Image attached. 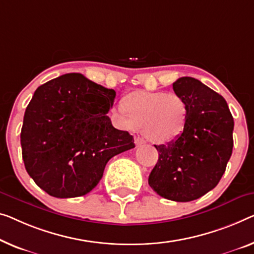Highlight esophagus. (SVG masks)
<instances>
[{
  "mask_svg": "<svg viewBox=\"0 0 254 254\" xmlns=\"http://www.w3.org/2000/svg\"><path fill=\"white\" fill-rule=\"evenodd\" d=\"M134 142H135V145H137L138 147H140V146L145 145L146 140L143 139V138H141V137H137V138H135V140H134Z\"/></svg>",
  "mask_w": 254,
  "mask_h": 254,
  "instance_id": "obj_1",
  "label": "esophagus"
}]
</instances>
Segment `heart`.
Masks as SVG:
<instances>
[{
    "instance_id": "obj_1",
    "label": "heart",
    "mask_w": 254,
    "mask_h": 254,
    "mask_svg": "<svg viewBox=\"0 0 254 254\" xmlns=\"http://www.w3.org/2000/svg\"><path fill=\"white\" fill-rule=\"evenodd\" d=\"M188 114L187 105L180 96L165 92L130 93L117 108L123 122L142 130L155 142H166L183 133Z\"/></svg>"
}]
</instances>
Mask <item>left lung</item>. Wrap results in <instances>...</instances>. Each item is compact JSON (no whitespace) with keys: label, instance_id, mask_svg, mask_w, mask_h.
<instances>
[{"label":"left lung","instance_id":"obj_1","mask_svg":"<svg viewBox=\"0 0 254 254\" xmlns=\"http://www.w3.org/2000/svg\"><path fill=\"white\" fill-rule=\"evenodd\" d=\"M173 91L187 105L185 128L168 145H154L158 161L148 184L158 195L190 202L220 181L233 153L234 119L220 94L198 79L180 77Z\"/></svg>","mask_w":254,"mask_h":254}]
</instances>
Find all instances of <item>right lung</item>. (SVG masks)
<instances>
[{"mask_svg": "<svg viewBox=\"0 0 254 254\" xmlns=\"http://www.w3.org/2000/svg\"><path fill=\"white\" fill-rule=\"evenodd\" d=\"M116 92L71 73L39 86L26 108L20 142L26 171L49 195L78 197L97 186L107 162L134 148L107 116Z\"/></svg>", "mask_w": 254, "mask_h": 254, "instance_id": "right-lung-1", "label": "right lung"}]
</instances>
